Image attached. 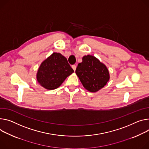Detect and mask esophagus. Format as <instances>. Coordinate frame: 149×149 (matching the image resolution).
I'll use <instances>...</instances> for the list:
<instances>
[{"label": "esophagus", "instance_id": "34e87169", "mask_svg": "<svg viewBox=\"0 0 149 149\" xmlns=\"http://www.w3.org/2000/svg\"><path fill=\"white\" fill-rule=\"evenodd\" d=\"M72 69L74 70V71H75V70H76V65H72Z\"/></svg>", "mask_w": 149, "mask_h": 149}]
</instances>
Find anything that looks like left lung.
<instances>
[{
    "instance_id": "left-lung-1",
    "label": "left lung",
    "mask_w": 149,
    "mask_h": 149,
    "mask_svg": "<svg viewBox=\"0 0 149 149\" xmlns=\"http://www.w3.org/2000/svg\"><path fill=\"white\" fill-rule=\"evenodd\" d=\"M75 73L84 87L93 93L102 88L110 78L106 65L90 55L83 56V62L78 64Z\"/></svg>"
}]
</instances>
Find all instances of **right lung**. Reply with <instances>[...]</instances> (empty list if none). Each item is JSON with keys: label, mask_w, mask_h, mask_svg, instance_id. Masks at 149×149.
I'll return each instance as SVG.
<instances>
[{"label": "right lung", "mask_w": 149, "mask_h": 149, "mask_svg": "<svg viewBox=\"0 0 149 149\" xmlns=\"http://www.w3.org/2000/svg\"><path fill=\"white\" fill-rule=\"evenodd\" d=\"M73 72L66 58L61 53L55 52L40 65L37 80L45 88L54 90L58 88Z\"/></svg>", "instance_id": "1"}]
</instances>
